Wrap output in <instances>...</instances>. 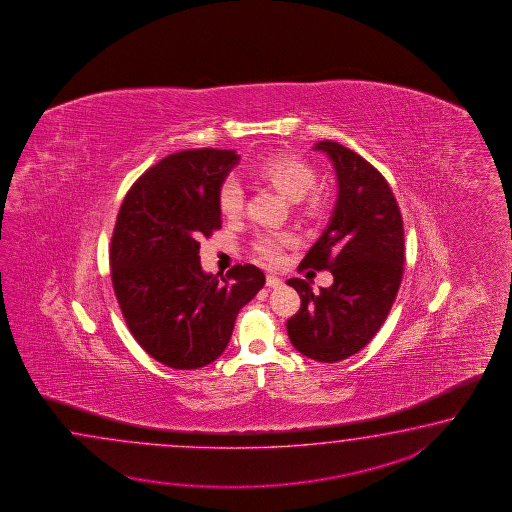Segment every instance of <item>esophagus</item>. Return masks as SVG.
<instances>
[{
	"instance_id": "esophagus-1",
	"label": "esophagus",
	"mask_w": 512,
	"mask_h": 512,
	"mask_svg": "<svg viewBox=\"0 0 512 512\" xmlns=\"http://www.w3.org/2000/svg\"><path fill=\"white\" fill-rule=\"evenodd\" d=\"M282 283V280H280L278 276H272V274H269V276H267V280H265V285H267L269 289H278Z\"/></svg>"
}]
</instances>
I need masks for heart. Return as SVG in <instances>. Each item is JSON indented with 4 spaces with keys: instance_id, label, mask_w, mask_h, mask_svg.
<instances>
[{
    "instance_id": "b5f03b06",
    "label": "heart",
    "mask_w": 512,
    "mask_h": 512,
    "mask_svg": "<svg viewBox=\"0 0 512 512\" xmlns=\"http://www.w3.org/2000/svg\"><path fill=\"white\" fill-rule=\"evenodd\" d=\"M252 179H258L265 185L276 188L287 199L296 201L304 212L315 216L324 207V194L313 188L315 185V170L304 159L289 155V153H274L260 163L252 164L249 168ZM219 212L225 219H238L243 212V190L234 179H225L218 186ZM293 234L289 232H265L260 234L254 243L252 251L267 263H278L282 260L283 249L293 245Z\"/></svg>"
}]
</instances>
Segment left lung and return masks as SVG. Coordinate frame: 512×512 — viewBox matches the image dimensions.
I'll return each instance as SVG.
<instances>
[{"label":"left lung","mask_w":512,"mask_h":512,"mask_svg":"<svg viewBox=\"0 0 512 512\" xmlns=\"http://www.w3.org/2000/svg\"><path fill=\"white\" fill-rule=\"evenodd\" d=\"M335 164L338 201L329 227L300 269L329 271L335 282L320 293L291 278L302 305L287 320L294 348L318 362L359 353L381 329L404 272L403 216L384 175L359 153L333 141L316 144Z\"/></svg>","instance_id":"8db88e82"}]
</instances>
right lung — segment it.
I'll list each match as a JSON object with an SVG mask.
<instances>
[{
  "label": "right lung",
  "mask_w": 512,
  "mask_h": 512,
  "mask_svg": "<svg viewBox=\"0 0 512 512\" xmlns=\"http://www.w3.org/2000/svg\"><path fill=\"white\" fill-rule=\"evenodd\" d=\"M236 161L232 150L214 148L166 155L131 185L111 234V283L126 326L174 370L218 359L241 307L265 283L251 263L218 280L199 261V240L221 229L216 194Z\"/></svg>",
  "instance_id": "add662e5"
}]
</instances>
